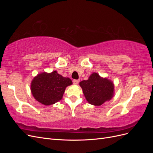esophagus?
<instances>
[{
    "mask_svg": "<svg viewBox=\"0 0 153 153\" xmlns=\"http://www.w3.org/2000/svg\"><path fill=\"white\" fill-rule=\"evenodd\" d=\"M73 83L74 85H78V83H79V80H73Z\"/></svg>",
    "mask_w": 153,
    "mask_h": 153,
    "instance_id": "obj_1",
    "label": "esophagus"
}]
</instances>
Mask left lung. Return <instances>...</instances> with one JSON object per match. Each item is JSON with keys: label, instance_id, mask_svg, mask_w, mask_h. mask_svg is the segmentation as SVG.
<instances>
[{"label": "left lung", "instance_id": "obj_1", "mask_svg": "<svg viewBox=\"0 0 153 153\" xmlns=\"http://www.w3.org/2000/svg\"><path fill=\"white\" fill-rule=\"evenodd\" d=\"M79 85L87 102L94 106H100L110 100L114 94V82L95 72L88 80L81 81Z\"/></svg>", "mask_w": 153, "mask_h": 153}]
</instances>
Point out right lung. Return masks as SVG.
<instances>
[{
    "instance_id": "obj_1",
    "label": "right lung",
    "mask_w": 153,
    "mask_h": 153,
    "mask_svg": "<svg viewBox=\"0 0 153 153\" xmlns=\"http://www.w3.org/2000/svg\"><path fill=\"white\" fill-rule=\"evenodd\" d=\"M72 84L70 78L59 75L57 71L43 72L32 79L30 91L36 101L48 106L61 100L66 88Z\"/></svg>"
}]
</instances>
